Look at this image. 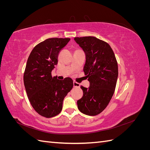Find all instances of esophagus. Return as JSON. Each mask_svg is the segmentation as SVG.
<instances>
[{"label":"esophagus","instance_id":"1","mask_svg":"<svg viewBox=\"0 0 150 150\" xmlns=\"http://www.w3.org/2000/svg\"><path fill=\"white\" fill-rule=\"evenodd\" d=\"M73 85L74 88H79L80 87V84L79 83H77V82H74L73 83Z\"/></svg>","mask_w":150,"mask_h":150}]
</instances>
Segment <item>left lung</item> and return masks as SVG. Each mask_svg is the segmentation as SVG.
Returning a JSON list of instances; mask_svg holds the SVG:
<instances>
[{
    "label": "left lung",
    "mask_w": 150,
    "mask_h": 150,
    "mask_svg": "<svg viewBox=\"0 0 150 150\" xmlns=\"http://www.w3.org/2000/svg\"><path fill=\"white\" fill-rule=\"evenodd\" d=\"M83 49L86 63L83 71L89 87L81 86L83 96L77 101L83 114L96 116L108 105L116 88L118 67L112 49L107 42L93 36L74 38Z\"/></svg>",
    "instance_id": "left-lung-1"
}]
</instances>
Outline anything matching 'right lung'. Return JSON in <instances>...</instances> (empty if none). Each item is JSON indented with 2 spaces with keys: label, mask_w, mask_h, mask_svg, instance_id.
Instances as JSON below:
<instances>
[{
  "label": "right lung",
  "mask_w": 150,
  "mask_h": 150,
  "mask_svg": "<svg viewBox=\"0 0 150 150\" xmlns=\"http://www.w3.org/2000/svg\"><path fill=\"white\" fill-rule=\"evenodd\" d=\"M70 38H49L34 47L28 57L24 83L29 100L40 116L52 117L59 114L62 102L73 87V81L59 80L51 72L57 65L58 55Z\"/></svg>",
  "instance_id": "obj_1"
}]
</instances>
